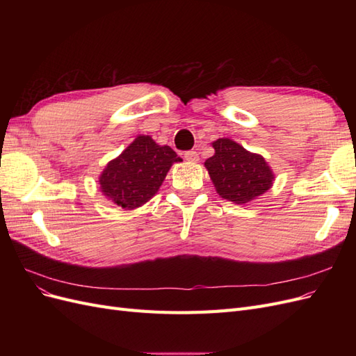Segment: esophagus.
<instances>
[{
    "instance_id": "obj_1",
    "label": "esophagus",
    "mask_w": 356,
    "mask_h": 356,
    "mask_svg": "<svg viewBox=\"0 0 356 356\" xmlns=\"http://www.w3.org/2000/svg\"><path fill=\"white\" fill-rule=\"evenodd\" d=\"M184 157H186V160H188V161H197L199 160V154H197V152H186L184 153Z\"/></svg>"
}]
</instances>
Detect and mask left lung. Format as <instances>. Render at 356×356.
I'll use <instances>...</instances> for the list:
<instances>
[{"instance_id": "obj_1", "label": "left lung", "mask_w": 356, "mask_h": 356, "mask_svg": "<svg viewBox=\"0 0 356 356\" xmlns=\"http://www.w3.org/2000/svg\"><path fill=\"white\" fill-rule=\"evenodd\" d=\"M215 154L204 161L211 179L222 199L246 203L272 187L273 174L266 160L227 138L212 144Z\"/></svg>"}]
</instances>
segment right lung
I'll return each mask as SVG.
<instances>
[{"instance_id":"add662e5","label":"right lung","mask_w":356,"mask_h":356,"mask_svg":"<svg viewBox=\"0 0 356 356\" xmlns=\"http://www.w3.org/2000/svg\"><path fill=\"white\" fill-rule=\"evenodd\" d=\"M181 161L168 145H157L149 136H138L104 169L99 184L104 195L124 209H135L152 199L168 170Z\"/></svg>"}]
</instances>
